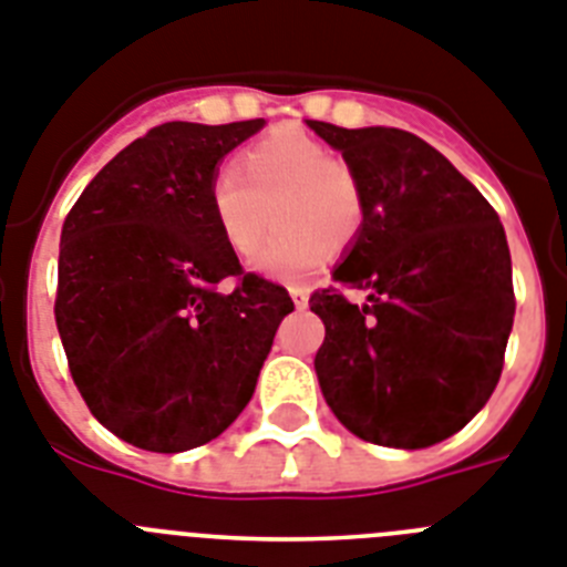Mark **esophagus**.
Listing matches in <instances>:
<instances>
[{"mask_svg":"<svg viewBox=\"0 0 567 567\" xmlns=\"http://www.w3.org/2000/svg\"><path fill=\"white\" fill-rule=\"evenodd\" d=\"M289 295H292L295 307H307L309 301V292L303 287H289Z\"/></svg>","mask_w":567,"mask_h":567,"instance_id":"obj_1","label":"esophagus"}]
</instances>
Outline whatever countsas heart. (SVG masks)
<instances>
[{
    "instance_id": "b5f03b06",
    "label": "heart",
    "mask_w": 567,
    "mask_h": 567,
    "mask_svg": "<svg viewBox=\"0 0 567 567\" xmlns=\"http://www.w3.org/2000/svg\"><path fill=\"white\" fill-rule=\"evenodd\" d=\"M215 226L237 258H251L269 231L258 269L278 280H307L330 249L355 244L367 217L361 177L323 140L301 128H278L246 148L209 192Z\"/></svg>"
}]
</instances>
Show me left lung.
Returning <instances> with one entry per match:
<instances>
[{"label": "left lung", "mask_w": 567, "mask_h": 567, "mask_svg": "<svg viewBox=\"0 0 567 567\" xmlns=\"http://www.w3.org/2000/svg\"><path fill=\"white\" fill-rule=\"evenodd\" d=\"M361 177L364 229L309 307L327 336L321 393L343 427L384 447L458 433L499 384L514 327L511 249L499 215L444 154L401 128L307 120Z\"/></svg>", "instance_id": "obj_1"}]
</instances>
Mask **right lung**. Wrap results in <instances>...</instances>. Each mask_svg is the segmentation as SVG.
Segmentation results:
<instances>
[{"label":"right lung","instance_id":"1","mask_svg":"<svg viewBox=\"0 0 567 567\" xmlns=\"http://www.w3.org/2000/svg\"><path fill=\"white\" fill-rule=\"evenodd\" d=\"M264 120L163 123L71 206L53 318L94 419L154 453L200 447L249 404L284 287L244 272L212 217L215 166ZM231 277L229 293L216 289Z\"/></svg>","mask_w":567,"mask_h":567}]
</instances>
